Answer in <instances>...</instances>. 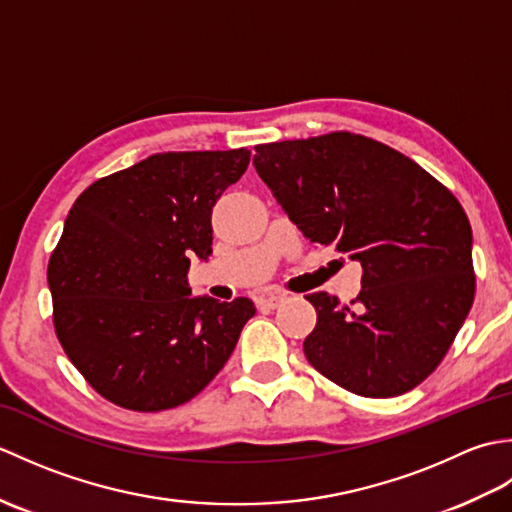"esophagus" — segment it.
I'll list each match as a JSON object with an SVG mask.
<instances>
[{
	"mask_svg": "<svg viewBox=\"0 0 512 512\" xmlns=\"http://www.w3.org/2000/svg\"><path fill=\"white\" fill-rule=\"evenodd\" d=\"M284 301H286V295H277V292H275V295L259 297V299H257V306H259V308H270V310H275V308H279L281 303H284Z\"/></svg>",
	"mask_w": 512,
	"mask_h": 512,
	"instance_id": "esophagus-1",
	"label": "esophagus"
}]
</instances>
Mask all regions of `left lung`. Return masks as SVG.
Returning <instances> with one entry per match:
<instances>
[{
	"label": "left lung",
	"mask_w": 512,
	"mask_h": 512,
	"mask_svg": "<svg viewBox=\"0 0 512 512\" xmlns=\"http://www.w3.org/2000/svg\"><path fill=\"white\" fill-rule=\"evenodd\" d=\"M255 151L259 178L299 231L363 266L352 306L308 295V363L358 396L420 385L473 306V231L460 202L411 158L350 132Z\"/></svg>",
	"instance_id": "left-lung-1"
}]
</instances>
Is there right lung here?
<instances>
[{
    "label": "right lung",
    "instance_id": "1",
    "mask_svg": "<svg viewBox=\"0 0 512 512\" xmlns=\"http://www.w3.org/2000/svg\"><path fill=\"white\" fill-rule=\"evenodd\" d=\"M248 149L167 151L90 184L48 264L54 330L103 398L162 411L198 396L233 354L253 301L191 297L213 253L211 213Z\"/></svg>",
    "mask_w": 512,
    "mask_h": 512
}]
</instances>
